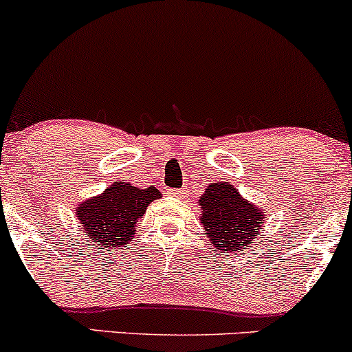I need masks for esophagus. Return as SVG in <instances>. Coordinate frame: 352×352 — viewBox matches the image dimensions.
I'll use <instances>...</instances> for the list:
<instances>
[{"label": "esophagus", "mask_w": 352, "mask_h": 352, "mask_svg": "<svg viewBox=\"0 0 352 352\" xmlns=\"http://www.w3.org/2000/svg\"><path fill=\"white\" fill-rule=\"evenodd\" d=\"M185 190H182V188H173V190H170V195L172 197H177V199H182V197H185Z\"/></svg>", "instance_id": "obj_1"}]
</instances>
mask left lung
<instances>
[{
  "instance_id": "left-lung-1",
  "label": "left lung",
  "mask_w": 352,
  "mask_h": 352,
  "mask_svg": "<svg viewBox=\"0 0 352 352\" xmlns=\"http://www.w3.org/2000/svg\"><path fill=\"white\" fill-rule=\"evenodd\" d=\"M204 210L200 220L208 233L210 243L225 253L243 250L253 243L256 230L265 221V212L240 197L228 182L212 184L200 197Z\"/></svg>"
}]
</instances>
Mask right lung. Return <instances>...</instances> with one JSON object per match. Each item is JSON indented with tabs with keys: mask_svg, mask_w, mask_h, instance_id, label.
Listing matches in <instances>:
<instances>
[{
	"mask_svg": "<svg viewBox=\"0 0 352 352\" xmlns=\"http://www.w3.org/2000/svg\"><path fill=\"white\" fill-rule=\"evenodd\" d=\"M160 199L155 187L137 188L127 182H114L102 195L82 201L76 208L82 230L100 246H122L132 240L135 223L148 204Z\"/></svg>",
	"mask_w": 352,
	"mask_h": 352,
	"instance_id": "1",
	"label": "right lung"
}]
</instances>
